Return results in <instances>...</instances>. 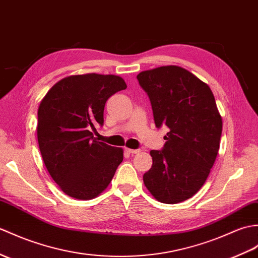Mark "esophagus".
<instances>
[{
	"label": "esophagus",
	"mask_w": 258,
	"mask_h": 258,
	"mask_svg": "<svg viewBox=\"0 0 258 258\" xmlns=\"http://www.w3.org/2000/svg\"><path fill=\"white\" fill-rule=\"evenodd\" d=\"M125 151H126L128 154H137V153H140V149H131V148H125Z\"/></svg>",
	"instance_id": "1"
}]
</instances>
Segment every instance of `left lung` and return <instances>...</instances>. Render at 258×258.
Returning <instances> with one entry per match:
<instances>
[{"label": "left lung", "mask_w": 258, "mask_h": 258, "mask_svg": "<svg viewBox=\"0 0 258 258\" xmlns=\"http://www.w3.org/2000/svg\"><path fill=\"white\" fill-rule=\"evenodd\" d=\"M137 80L151 100L156 127L169 130L163 151H151L153 166L144 183L159 202H182L205 184L218 156L222 117L214 95L178 66L142 71Z\"/></svg>", "instance_id": "obj_1"}]
</instances>
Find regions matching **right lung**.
<instances>
[{"instance_id":"add662e5","label":"right lung","mask_w":258,"mask_h":258,"mask_svg":"<svg viewBox=\"0 0 258 258\" xmlns=\"http://www.w3.org/2000/svg\"><path fill=\"white\" fill-rule=\"evenodd\" d=\"M126 89L121 77L87 74L66 77L52 86L38 107L37 140L44 164L59 188L90 200L107 188L123 149L93 137L103 125L106 100Z\"/></svg>"}]
</instances>
